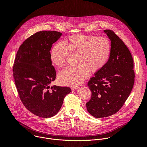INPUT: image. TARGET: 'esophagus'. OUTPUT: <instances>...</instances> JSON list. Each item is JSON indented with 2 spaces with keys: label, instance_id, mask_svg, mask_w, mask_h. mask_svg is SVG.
Here are the masks:
<instances>
[{
  "label": "esophagus",
  "instance_id": "esophagus-1",
  "mask_svg": "<svg viewBox=\"0 0 147 147\" xmlns=\"http://www.w3.org/2000/svg\"><path fill=\"white\" fill-rule=\"evenodd\" d=\"M78 88V87H77V86H73V87H71V90L72 91H75V90H77Z\"/></svg>",
  "mask_w": 147,
  "mask_h": 147
}]
</instances>
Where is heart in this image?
Listing matches in <instances>:
<instances>
[{"label":"heart","instance_id":"1","mask_svg":"<svg viewBox=\"0 0 147 147\" xmlns=\"http://www.w3.org/2000/svg\"><path fill=\"white\" fill-rule=\"evenodd\" d=\"M110 42L105 37L77 35L62 42L56 43L51 52V60L57 67L63 66L66 61L67 50L77 55L74 66L61 71L58 80L63 85L77 86L88 76L90 71L96 73L105 65L111 53Z\"/></svg>","mask_w":147,"mask_h":147}]
</instances>
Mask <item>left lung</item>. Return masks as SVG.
I'll use <instances>...</instances> for the list:
<instances>
[{
	"label": "left lung",
	"mask_w": 147,
	"mask_h": 147,
	"mask_svg": "<svg viewBox=\"0 0 147 147\" xmlns=\"http://www.w3.org/2000/svg\"><path fill=\"white\" fill-rule=\"evenodd\" d=\"M103 31L111 40L109 57L88 83L92 94L87 109L96 118L108 117L119 111L133 89L135 77L134 61L126 45L112 31Z\"/></svg>",
	"instance_id": "1"
}]
</instances>
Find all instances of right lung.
<instances>
[{
	"instance_id": "1",
	"label": "right lung",
	"mask_w": 147,
	"mask_h": 147,
	"mask_svg": "<svg viewBox=\"0 0 147 147\" xmlns=\"http://www.w3.org/2000/svg\"><path fill=\"white\" fill-rule=\"evenodd\" d=\"M61 35L53 31L37 32L20 47L15 58L13 76L20 99L30 112L40 117L56 115L71 92L69 87L50 86L56 76L50 51Z\"/></svg>"
}]
</instances>
